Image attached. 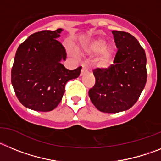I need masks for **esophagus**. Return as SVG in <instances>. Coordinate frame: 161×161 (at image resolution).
I'll list each match as a JSON object with an SVG mask.
<instances>
[{
	"instance_id": "34e87169",
	"label": "esophagus",
	"mask_w": 161,
	"mask_h": 161,
	"mask_svg": "<svg viewBox=\"0 0 161 161\" xmlns=\"http://www.w3.org/2000/svg\"><path fill=\"white\" fill-rule=\"evenodd\" d=\"M88 72V69H87V67L86 66V65H82V70H81V76H82V75H86V73Z\"/></svg>"
}]
</instances>
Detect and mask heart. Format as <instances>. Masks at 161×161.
I'll return each mask as SVG.
<instances>
[{
  "label": "heart",
  "mask_w": 161,
  "mask_h": 161,
  "mask_svg": "<svg viewBox=\"0 0 161 161\" xmlns=\"http://www.w3.org/2000/svg\"><path fill=\"white\" fill-rule=\"evenodd\" d=\"M79 51L89 54L98 53L96 63L100 67H105L109 65L114 53V47L111 44H106L105 40L103 38H96L82 44L79 47Z\"/></svg>",
  "instance_id": "b5f03b06"
}]
</instances>
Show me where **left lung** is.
I'll list each match as a JSON object with an SVG mask.
<instances>
[{
    "label": "left lung",
    "mask_w": 161,
    "mask_h": 161,
    "mask_svg": "<svg viewBox=\"0 0 161 161\" xmlns=\"http://www.w3.org/2000/svg\"><path fill=\"white\" fill-rule=\"evenodd\" d=\"M112 32L118 48L114 65L95 69L96 84L88 92L95 107L108 114L130 109L147 82L146 54L139 41L127 32Z\"/></svg>",
    "instance_id": "left-lung-1"
}]
</instances>
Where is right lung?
<instances>
[{
  "label": "right lung",
  "mask_w": 161,
  "mask_h": 161,
  "mask_svg": "<svg viewBox=\"0 0 161 161\" xmlns=\"http://www.w3.org/2000/svg\"><path fill=\"white\" fill-rule=\"evenodd\" d=\"M62 29L41 31L19 45L11 71V82L22 105L39 112L53 110L61 102L68 81L77 79L81 67L67 69L66 53L57 39Z\"/></svg>",
  "instance_id": "obj_1"
}]
</instances>
